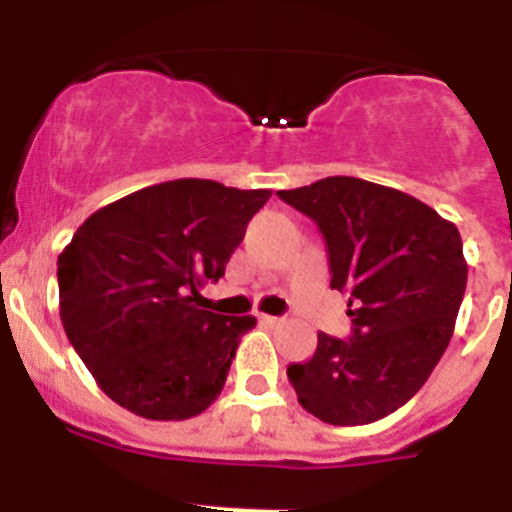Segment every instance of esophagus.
Instances as JSON below:
<instances>
[{"mask_svg":"<svg viewBox=\"0 0 512 512\" xmlns=\"http://www.w3.org/2000/svg\"><path fill=\"white\" fill-rule=\"evenodd\" d=\"M260 321L265 323V326H280L283 318H278V315H260Z\"/></svg>","mask_w":512,"mask_h":512,"instance_id":"34e87169","label":"esophagus"}]
</instances>
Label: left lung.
<instances>
[{"instance_id": "1", "label": "left lung", "mask_w": 512, "mask_h": 512, "mask_svg": "<svg viewBox=\"0 0 512 512\" xmlns=\"http://www.w3.org/2000/svg\"><path fill=\"white\" fill-rule=\"evenodd\" d=\"M326 240L331 288L348 293L351 338L318 333L288 366L298 401L321 422L356 427L404 407L424 386L465 298L460 232L399 189L328 176L278 191Z\"/></svg>"}]
</instances>
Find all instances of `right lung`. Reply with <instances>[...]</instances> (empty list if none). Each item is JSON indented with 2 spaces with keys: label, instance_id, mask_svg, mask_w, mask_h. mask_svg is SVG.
<instances>
[{
  "label": "right lung",
  "instance_id": "add662e5",
  "mask_svg": "<svg viewBox=\"0 0 512 512\" xmlns=\"http://www.w3.org/2000/svg\"><path fill=\"white\" fill-rule=\"evenodd\" d=\"M270 189L176 179L90 214L57 257L60 318L100 389L146 419L202 414L252 315L202 308Z\"/></svg>",
  "mask_w": 512,
  "mask_h": 512
}]
</instances>
